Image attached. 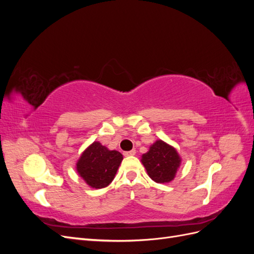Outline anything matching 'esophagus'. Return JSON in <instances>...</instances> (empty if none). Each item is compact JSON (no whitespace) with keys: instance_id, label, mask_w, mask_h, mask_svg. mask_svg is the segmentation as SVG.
I'll list each match as a JSON object with an SVG mask.
<instances>
[{"instance_id":"obj_1","label":"esophagus","mask_w":254,"mask_h":254,"mask_svg":"<svg viewBox=\"0 0 254 254\" xmlns=\"http://www.w3.org/2000/svg\"><path fill=\"white\" fill-rule=\"evenodd\" d=\"M134 155H135V150L134 149L124 152V156L125 157H131V156H134Z\"/></svg>"}]
</instances>
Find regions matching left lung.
I'll use <instances>...</instances> for the list:
<instances>
[{"label": "left lung", "mask_w": 254, "mask_h": 254, "mask_svg": "<svg viewBox=\"0 0 254 254\" xmlns=\"http://www.w3.org/2000/svg\"><path fill=\"white\" fill-rule=\"evenodd\" d=\"M150 179L157 183H168L175 179L181 165V157L174 146L157 140L141 157Z\"/></svg>", "instance_id": "obj_1"}]
</instances>
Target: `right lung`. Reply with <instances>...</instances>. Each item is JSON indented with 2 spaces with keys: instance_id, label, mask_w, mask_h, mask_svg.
Instances as JSON below:
<instances>
[{
  "instance_id": "1",
  "label": "right lung",
  "mask_w": 254,
  "mask_h": 254,
  "mask_svg": "<svg viewBox=\"0 0 254 254\" xmlns=\"http://www.w3.org/2000/svg\"><path fill=\"white\" fill-rule=\"evenodd\" d=\"M123 161L118 150H110L95 141L82 151L76 162V171L92 189H104L114 179Z\"/></svg>"
}]
</instances>
